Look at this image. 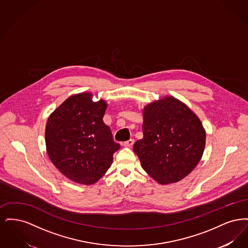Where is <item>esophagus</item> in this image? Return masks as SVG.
Listing matches in <instances>:
<instances>
[{"label":"esophagus","mask_w":248,"mask_h":248,"mask_svg":"<svg viewBox=\"0 0 248 248\" xmlns=\"http://www.w3.org/2000/svg\"><path fill=\"white\" fill-rule=\"evenodd\" d=\"M134 142H135L134 140H127V141L124 142L123 145H124V147H126V148H131V147L133 146Z\"/></svg>","instance_id":"obj_1"}]
</instances>
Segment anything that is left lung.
<instances>
[{
	"label": "left lung",
	"instance_id": "obj_1",
	"mask_svg": "<svg viewBox=\"0 0 248 248\" xmlns=\"http://www.w3.org/2000/svg\"><path fill=\"white\" fill-rule=\"evenodd\" d=\"M143 139L133 150L142 168L161 185L187 177L202 159L206 134L199 117L174 96L144 107Z\"/></svg>",
	"mask_w": 248,
	"mask_h": 248
}]
</instances>
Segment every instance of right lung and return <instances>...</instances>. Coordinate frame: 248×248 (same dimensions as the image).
<instances>
[{
	"mask_svg": "<svg viewBox=\"0 0 248 248\" xmlns=\"http://www.w3.org/2000/svg\"><path fill=\"white\" fill-rule=\"evenodd\" d=\"M92 98V93L68 97L50 114L46 126L49 159L61 174L83 185L103 177L120 149L103 123L106 101Z\"/></svg>",
	"mask_w": 248,
	"mask_h": 248,
	"instance_id": "1",
	"label": "right lung"
}]
</instances>
